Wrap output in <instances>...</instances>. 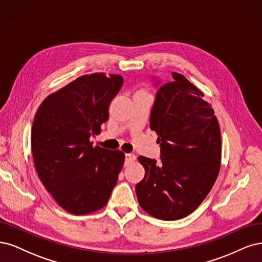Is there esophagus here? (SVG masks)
<instances>
[{
    "label": "esophagus",
    "mask_w": 262,
    "mask_h": 262,
    "mask_svg": "<svg viewBox=\"0 0 262 262\" xmlns=\"http://www.w3.org/2000/svg\"><path fill=\"white\" fill-rule=\"evenodd\" d=\"M136 160V156L134 154H126L125 157V165H129L132 162H134Z\"/></svg>",
    "instance_id": "1"
}]
</instances>
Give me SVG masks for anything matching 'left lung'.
Instances as JSON below:
<instances>
[{
    "label": "left lung",
    "mask_w": 262,
    "mask_h": 262,
    "mask_svg": "<svg viewBox=\"0 0 262 262\" xmlns=\"http://www.w3.org/2000/svg\"><path fill=\"white\" fill-rule=\"evenodd\" d=\"M159 88L150 114L161 162L138 157L145 177L136 185L140 207L160 220H180L195 211L215 183L221 165V132L204 92L172 73ZM159 82V81H158Z\"/></svg>",
    "instance_id": "left-lung-1"
}]
</instances>
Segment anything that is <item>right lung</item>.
I'll use <instances>...</instances> for the list:
<instances>
[{
	"mask_svg": "<svg viewBox=\"0 0 262 262\" xmlns=\"http://www.w3.org/2000/svg\"><path fill=\"white\" fill-rule=\"evenodd\" d=\"M121 75H82L48 96L36 113L31 150L39 179L67 212L103 208L119 179L125 155L94 147L108 119V105L123 85Z\"/></svg>",
	"mask_w": 262,
	"mask_h": 262,
	"instance_id": "add662e5",
	"label": "right lung"
}]
</instances>
